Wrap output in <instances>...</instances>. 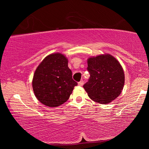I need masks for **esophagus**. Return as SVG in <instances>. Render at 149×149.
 <instances>
[{"label": "esophagus", "instance_id": "34e87169", "mask_svg": "<svg viewBox=\"0 0 149 149\" xmlns=\"http://www.w3.org/2000/svg\"><path fill=\"white\" fill-rule=\"evenodd\" d=\"M84 84V81H79V83H78V85H79V86H83Z\"/></svg>", "mask_w": 149, "mask_h": 149}]
</instances>
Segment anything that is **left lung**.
Wrapping results in <instances>:
<instances>
[{"label":"left lung","instance_id":"obj_1","mask_svg":"<svg viewBox=\"0 0 149 149\" xmlns=\"http://www.w3.org/2000/svg\"><path fill=\"white\" fill-rule=\"evenodd\" d=\"M89 81L84 88L89 98L99 104H107L115 100L123 89L125 74L119 61L110 54L87 59Z\"/></svg>","mask_w":149,"mask_h":149}]
</instances>
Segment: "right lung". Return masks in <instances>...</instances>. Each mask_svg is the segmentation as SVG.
<instances>
[{"label": "right lung", "instance_id": "obj_1", "mask_svg": "<svg viewBox=\"0 0 149 149\" xmlns=\"http://www.w3.org/2000/svg\"><path fill=\"white\" fill-rule=\"evenodd\" d=\"M68 60L60 52L48 55L37 66L32 80L35 97L49 107L67 101L77 84L72 79Z\"/></svg>", "mask_w": 149, "mask_h": 149}]
</instances>
